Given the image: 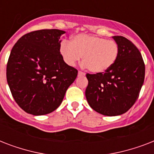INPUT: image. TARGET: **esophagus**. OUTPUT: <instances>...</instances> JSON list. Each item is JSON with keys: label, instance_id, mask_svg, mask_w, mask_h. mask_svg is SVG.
Returning <instances> with one entry per match:
<instances>
[{"label": "esophagus", "instance_id": "34e87169", "mask_svg": "<svg viewBox=\"0 0 154 154\" xmlns=\"http://www.w3.org/2000/svg\"><path fill=\"white\" fill-rule=\"evenodd\" d=\"M78 75H79V76H84L85 72H82V71H78Z\"/></svg>", "mask_w": 154, "mask_h": 154}]
</instances>
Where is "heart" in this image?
<instances>
[{"instance_id":"obj_1","label":"heart","mask_w":154,"mask_h":154,"mask_svg":"<svg viewBox=\"0 0 154 154\" xmlns=\"http://www.w3.org/2000/svg\"><path fill=\"white\" fill-rule=\"evenodd\" d=\"M60 53L68 65L73 66L82 57L84 65L94 73L104 72L114 65L119 54L116 42L87 34L76 35L70 43L60 44Z\"/></svg>"}]
</instances>
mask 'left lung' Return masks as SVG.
<instances>
[{
    "label": "left lung",
    "mask_w": 154,
    "mask_h": 154,
    "mask_svg": "<svg viewBox=\"0 0 154 154\" xmlns=\"http://www.w3.org/2000/svg\"><path fill=\"white\" fill-rule=\"evenodd\" d=\"M112 38L119 46L114 65L104 72L86 74L87 101L93 109L105 116L126 112L138 98L145 80V63L139 49L125 37Z\"/></svg>",
    "instance_id": "1"
}]
</instances>
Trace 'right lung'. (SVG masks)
<instances>
[{
  "label": "right lung",
  "mask_w": 154,
  "mask_h": 154,
  "mask_svg": "<svg viewBox=\"0 0 154 154\" xmlns=\"http://www.w3.org/2000/svg\"><path fill=\"white\" fill-rule=\"evenodd\" d=\"M65 32L32 31L20 37L11 50L7 82L17 104L29 114L45 115L57 109L77 77V69L68 65L60 53V37Z\"/></svg>",
  "instance_id": "add662e5"
}]
</instances>
